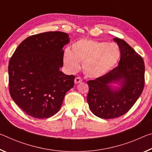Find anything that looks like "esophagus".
I'll list each match as a JSON object with an SVG mask.
<instances>
[{
  "mask_svg": "<svg viewBox=\"0 0 152 152\" xmlns=\"http://www.w3.org/2000/svg\"><path fill=\"white\" fill-rule=\"evenodd\" d=\"M82 81H83V80H82L81 78H80V77H76V78H75V80H74V83L78 84V83H81Z\"/></svg>",
  "mask_w": 152,
  "mask_h": 152,
  "instance_id": "1",
  "label": "esophagus"
}]
</instances>
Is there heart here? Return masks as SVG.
Instances as JSON below:
<instances>
[{
	"instance_id": "heart-1",
	"label": "heart",
	"mask_w": 152,
	"mask_h": 152,
	"mask_svg": "<svg viewBox=\"0 0 152 152\" xmlns=\"http://www.w3.org/2000/svg\"><path fill=\"white\" fill-rule=\"evenodd\" d=\"M120 57L119 47L114 43L81 39L72 44L70 51L64 53V63L72 73L78 71L79 64H83L84 74L95 78L107 73Z\"/></svg>"
}]
</instances>
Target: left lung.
<instances>
[{
	"mask_svg": "<svg viewBox=\"0 0 152 152\" xmlns=\"http://www.w3.org/2000/svg\"><path fill=\"white\" fill-rule=\"evenodd\" d=\"M120 50L118 66L106 74L87 82V102L94 114L115 118L128 112L143 92L145 65L142 57L128 43L114 38ZM117 83L119 87L112 85Z\"/></svg>",
	"mask_w": 152,
	"mask_h": 152,
	"instance_id": "left-lung-1",
	"label": "left lung"
}]
</instances>
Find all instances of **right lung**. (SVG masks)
<instances>
[{
    "instance_id": "obj_1",
    "label": "right lung",
    "mask_w": 152,
    "mask_h": 152,
    "mask_svg": "<svg viewBox=\"0 0 152 152\" xmlns=\"http://www.w3.org/2000/svg\"><path fill=\"white\" fill-rule=\"evenodd\" d=\"M69 42L62 32H48L21 42L9 64V93L24 112L36 118H47L58 112L75 76L59 70L63 47Z\"/></svg>"
}]
</instances>
